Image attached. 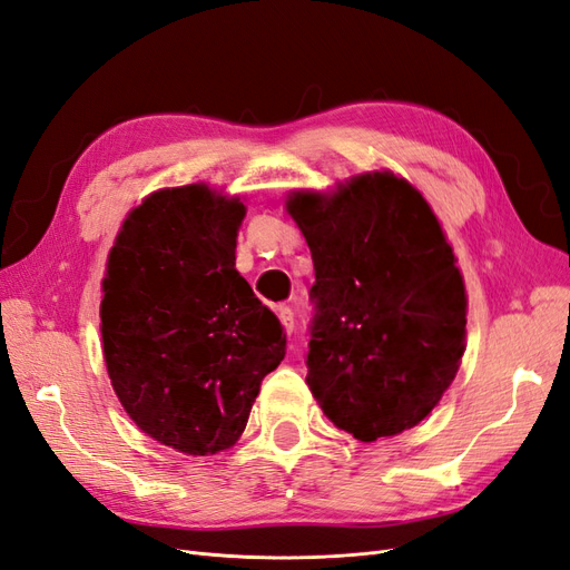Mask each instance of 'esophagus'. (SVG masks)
I'll use <instances>...</instances> for the list:
<instances>
[{
	"mask_svg": "<svg viewBox=\"0 0 570 570\" xmlns=\"http://www.w3.org/2000/svg\"><path fill=\"white\" fill-rule=\"evenodd\" d=\"M275 312H278V318L283 321V325H285V331L287 333H292V331H295V312H292V308L287 306V304H281L278 308H275Z\"/></svg>",
	"mask_w": 570,
	"mask_h": 570,
	"instance_id": "esophagus-1",
	"label": "esophagus"
}]
</instances>
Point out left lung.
<instances>
[{
    "instance_id": "left-lung-1",
    "label": "left lung",
    "mask_w": 570,
    "mask_h": 570,
    "mask_svg": "<svg viewBox=\"0 0 570 570\" xmlns=\"http://www.w3.org/2000/svg\"><path fill=\"white\" fill-rule=\"evenodd\" d=\"M287 212L312 249L306 385L361 442L421 423L463 356L465 289L435 214L392 174L335 195L292 193Z\"/></svg>"
}]
</instances>
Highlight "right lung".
<instances>
[{"label": "right lung", "instance_id": "add662e5", "mask_svg": "<svg viewBox=\"0 0 570 570\" xmlns=\"http://www.w3.org/2000/svg\"><path fill=\"white\" fill-rule=\"evenodd\" d=\"M245 204L206 185L159 189L109 254L101 340L111 385L149 438L206 456L243 433L287 335L235 268Z\"/></svg>", "mask_w": 570, "mask_h": 570}]
</instances>
